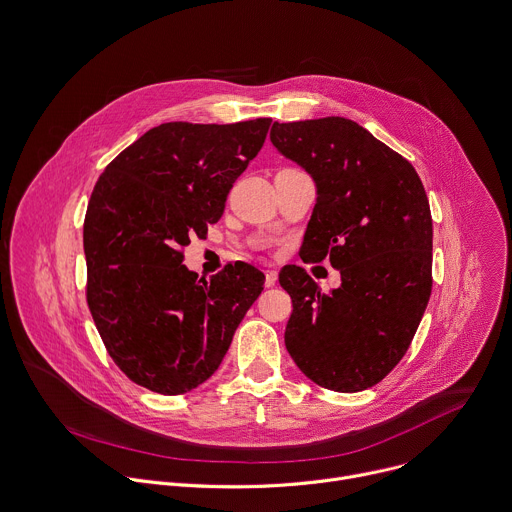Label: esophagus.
<instances>
[{
	"instance_id": "1",
	"label": "esophagus",
	"mask_w": 512,
	"mask_h": 512,
	"mask_svg": "<svg viewBox=\"0 0 512 512\" xmlns=\"http://www.w3.org/2000/svg\"><path fill=\"white\" fill-rule=\"evenodd\" d=\"M277 283V271L275 269H265V285L273 287Z\"/></svg>"
}]
</instances>
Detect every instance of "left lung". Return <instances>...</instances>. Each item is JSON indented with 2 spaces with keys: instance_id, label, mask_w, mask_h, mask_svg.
<instances>
[{
  "instance_id": "8db88e82",
  "label": "left lung",
  "mask_w": 512,
  "mask_h": 512,
  "mask_svg": "<svg viewBox=\"0 0 512 512\" xmlns=\"http://www.w3.org/2000/svg\"><path fill=\"white\" fill-rule=\"evenodd\" d=\"M269 137L316 182L302 259L330 257L342 279L324 294L302 267L281 269L294 304L285 348L316 385L364 391L397 367L431 296L425 188L403 156L344 117L275 121Z\"/></svg>"
}]
</instances>
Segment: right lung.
Listing matches in <instances>:
<instances>
[{
  "label": "right lung",
  "mask_w": 512,
  "mask_h": 512,
  "mask_svg": "<svg viewBox=\"0 0 512 512\" xmlns=\"http://www.w3.org/2000/svg\"><path fill=\"white\" fill-rule=\"evenodd\" d=\"M269 125V117L162 123L93 188L83 227L87 304L113 362L145 389L182 395L202 385L263 291L265 275L243 261L198 279L182 249L223 216Z\"/></svg>",
  "instance_id": "right-lung-1"
}]
</instances>
